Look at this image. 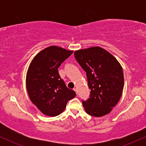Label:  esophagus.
Instances as JSON below:
<instances>
[{
    "instance_id": "esophagus-1",
    "label": "esophagus",
    "mask_w": 146,
    "mask_h": 146,
    "mask_svg": "<svg viewBox=\"0 0 146 146\" xmlns=\"http://www.w3.org/2000/svg\"><path fill=\"white\" fill-rule=\"evenodd\" d=\"M73 90H74V91L75 92V93H78V89H77V88H73Z\"/></svg>"
}]
</instances>
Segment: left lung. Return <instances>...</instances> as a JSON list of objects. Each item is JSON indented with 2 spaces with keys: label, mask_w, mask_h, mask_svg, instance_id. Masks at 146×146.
<instances>
[{
  "label": "left lung",
  "mask_w": 146,
  "mask_h": 146,
  "mask_svg": "<svg viewBox=\"0 0 146 146\" xmlns=\"http://www.w3.org/2000/svg\"><path fill=\"white\" fill-rule=\"evenodd\" d=\"M75 58L86 71L90 97L82 101L87 114L102 117L119 101L124 79L119 62L109 52L100 46L75 51Z\"/></svg>",
  "instance_id": "8db88e82"
}]
</instances>
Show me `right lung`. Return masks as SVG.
Returning <instances> with one entry per match:
<instances>
[{
    "label": "right lung",
    "instance_id": "right-lung-1",
    "mask_svg": "<svg viewBox=\"0 0 146 146\" xmlns=\"http://www.w3.org/2000/svg\"><path fill=\"white\" fill-rule=\"evenodd\" d=\"M56 46L44 48L33 58L26 77V86L32 103L44 115L55 117L64 110L76 93L66 87L58 68L73 53Z\"/></svg>",
    "mask_w": 146,
    "mask_h": 146
}]
</instances>
